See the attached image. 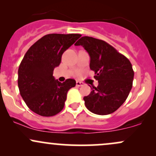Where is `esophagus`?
Instances as JSON below:
<instances>
[{"instance_id": "1", "label": "esophagus", "mask_w": 156, "mask_h": 156, "mask_svg": "<svg viewBox=\"0 0 156 156\" xmlns=\"http://www.w3.org/2000/svg\"><path fill=\"white\" fill-rule=\"evenodd\" d=\"M83 85V83H82V82H80V81H76V87H81Z\"/></svg>"}]
</instances>
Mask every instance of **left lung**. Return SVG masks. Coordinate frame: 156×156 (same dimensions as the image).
<instances>
[{
    "mask_svg": "<svg viewBox=\"0 0 156 156\" xmlns=\"http://www.w3.org/2000/svg\"><path fill=\"white\" fill-rule=\"evenodd\" d=\"M82 46L90 57V69L98 87L83 97L85 106L101 115L114 112L124 104L133 87L134 72L130 61L104 41L83 36L75 44Z\"/></svg>",
    "mask_w": 156,
    "mask_h": 156,
    "instance_id": "8db88e82",
    "label": "left lung"
}]
</instances>
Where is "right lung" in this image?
Returning a JSON list of instances; mask_svg holds the SVG:
<instances>
[{
	"label": "right lung",
	"mask_w": 156,
	"mask_h": 156,
	"mask_svg": "<svg viewBox=\"0 0 156 156\" xmlns=\"http://www.w3.org/2000/svg\"><path fill=\"white\" fill-rule=\"evenodd\" d=\"M81 36L49 34L26 52L18 68V88L27 107L36 114L49 117L64 108L67 92L76 82L69 78L61 83L55 79L53 70L59 66L63 53Z\"/></svg>",
	"instance_id": "right-lung-1"
}]
</instances>
